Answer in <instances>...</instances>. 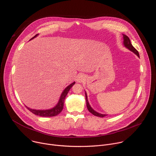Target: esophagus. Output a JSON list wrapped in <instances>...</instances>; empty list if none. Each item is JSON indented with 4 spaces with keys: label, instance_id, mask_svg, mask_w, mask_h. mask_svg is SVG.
I'll return each mask as SVG.
<instances>
[{
    "label": "esophagus",
    "instance_id": "obj_1",
    "mask_svg": "<svg viewBox=\"0 0 156 156\" xmlns=\"http://www.w3.org/2000/svg\"><path fill=\"white\" fill-rule=\"evenodd\" d=\"M84 79V75H82V74H80L78 76V78H77V81L78 82H82Z\"/></svg>",
    "mask_w": 156,
    "mask_h": 156
}]
</instances>
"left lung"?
<instances>
[{"label":"left lung","instance_id":"left-lung-1","mask_svg":"<svg viewBox=\"0 0 156 156\" xmlns=\"http://www.w3.org/2000/svg\"><path fill=\"white\" fill-rule=\"evenodd\" d=\"M123 39H124V41H123V44H124L126 48H128V49H129L131 51H132V52H134L135 54H136V55L140 57V55H139V52H138V51H137V50H136L134 47H133V46H132V44H131V42H130V40H129V37H128L127 36L125 35V34H123ZM85 94H86V105H87V108L88 110L90 111V112L92 114H93L94 115L97 116V117H104L106 116L107 115L99 114V113H98V112H96L95 110H94L91 108V107L90 106V104H89V102H88V101H87V94H86V93Z\"/></svg>","mask_w":156,"mask_h":156}]
</instances>
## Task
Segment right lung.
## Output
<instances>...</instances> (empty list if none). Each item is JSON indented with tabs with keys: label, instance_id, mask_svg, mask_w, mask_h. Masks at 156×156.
Segmentation results:
<instances>
[{
	"label": "right lung",
	"instance_id": "obj_1",
	"mask_svg": "<svg viewBox=\"0 0 156 156\" xmlns=\"http://www.w3.org/2000/svg\"><path fill=\"white\" fill-rule=\"evenodd\" d=\"M37 34H36L33 37H32L31 39H33L34 37H35L36 36H37ZM75 83V82H73V83H72L71 84H70L69 86L66 87L65 90L63 91V93H62V95L60 96V100L58 102V104H57V105L55 107H54V108H51V109H49V110H34V109H31L30 108L27 107H26L30 112H31L32 113H33L34 114L36 115H39L41 117H54L56 116L57 115H58L63 110V104H64V100L65 98H66V95H67L69 90L71 89V87L73 86V85H74V84Z\"/></svg>",
	"mask_w": 156,
	"mask_h": 156
}]
</instances>
